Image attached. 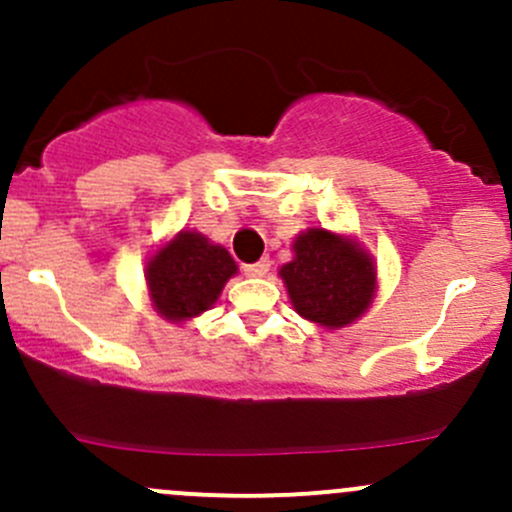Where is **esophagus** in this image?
Returning <instances> with one entry per match:
<instances>
[{"label": "esophagus", "mask_w": 512, "mask_h": 512, "mask_svg": "<svg viewBox=\"0 0 512 512\" xmlns=\"http://www.w3.org/2000/svg\"><path fill=\"white\" fill-rule=\"evenodd\" d=\"M242 272H245L247 277H265L267 272H270V260L262 257V260L250 262V265H242Z\"/></svg>", "instance_id": "obj_1"}]
</instances>
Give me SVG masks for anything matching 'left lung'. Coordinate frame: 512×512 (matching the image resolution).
Returning a JSON list of instances; mask_svg holds the SVG:
<instances>
[{"label":"left lung","instance_id":"8db88e82","mask_svg":"<svg viewBox=\"0 0 512 512\" xmlns=\"http://www.w3.org/2000/svg\"><path fill=\"white\" fill-rule=\"evenodd\" d=\"M294 309L309 322L337 329L369 307L376 270L347 237L312 227L294 240V260L280 270Z\"/></svg>","mask_w":512,"mask_h":512}]
</instances>
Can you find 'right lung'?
Wrapping results in <instances>:
<instances>
[{"label":"right lung","mask_w":512,"mask_h":512,"mask_svg":"<svg viewBox=\"0 0 512 512\" xmlns=\"http://www.w3.org/2000/svg\"><path fill=\"white\" fill-rule=\"evenodd\" d=\"M235 272L225 247L210 245L200 232H180L148 260L146 280L153 307L170 322H183L213 307Z\"/></svg>","instance_id":"right-lung-1"}]
</instances>
